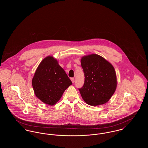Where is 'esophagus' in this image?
Here are the masks:
<instances>
[{
    "label": "esophagus",
    "mask_w": 148,
    "mask_h": 148,
    "mask_svg": "<svg viewBox=\"0 0 148 148\" xmlns=\"http://www.w3.org/2000/svg\"><path fill=\"white\" fill-rule=\"evenodd\" d=\"M71 82H72V83H74V82H75V79H74V77H71Z\"/></svg>",
    "instance_id": "esophagus-1"
}]
</instances>
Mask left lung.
Returning a JSON list of instances; mask_svg holds the SVG:
<instances>
[{
  "label": "left lung",
  "instance_id": "obj_1",
  "mask_svg": "<svg viewBox=\"0 0 148 148\" xmlns=\"http://www.w3.org/2000/svg\"><path fill=\"white\" fill-rule=\"evenodd\" d=\"M81 65L84 83L79 90L83 100L90 106L105 104L113 95L117 85L113 65L97 54L83 56Z\"/></svg>",
  "mask_w": 148,
  "mask_h": 148
}]
</instances>
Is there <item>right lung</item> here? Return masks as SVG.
<instances>
[{
	"label": "right lung",
	"instance_id": "1",
	"mask_svg": "<svg viewBox=\"0 0 148 148\" xmlns=\"http://www.w3.org/2000/svg\"><path fill=\"white\" fill-rule=\"evenodd\" d=\"M71 84V79L53 56H47L42 60L32 79L35 95L50 106L56 103Z\"/></svg>",
	"mask_w": 148,
	"mask_h": 148
}]
</instances>
